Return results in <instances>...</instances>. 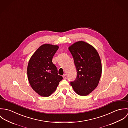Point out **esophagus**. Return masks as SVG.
<instances>
[{
    "label": "esophagus",
    "mask_w": 128,
    "mask_h": 128,
    "mask_svg": "<svg viewBox=\"0 0 128 128\" xmlns=\"http://www.w3.org/2000/svg\"><path fill=\"white\" fill-rule=\"evenodd\" d=\"M63 78L64 79H66V74H64L63 76Z\"/></svg>",
    "instance_id": "34e87169"
}]
</instances>
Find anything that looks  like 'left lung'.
Segmentation results:
<instances>
[{"instance_id": "8db88e82", "label": "left lung", "mask_w": 128, "mask_h": 128, "mask_svg": "<svg viewBox=\"0 0 128 128\" xmlns=\"http://www.w3.org/2000/svg\"><path fill=\"white\" fill-rule=\"evenodd\" d=\"M68 50L77 70V78L70 85L78 94L87 96L96 88L101 77L102 66L99 54L92 45L83 41L74 43Z\"/></svg>"}]
</instances>
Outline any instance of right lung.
Returning <instances> with one entry per match:
<instances>
[{
  "label": "right lung",
  "instance_id": "add662e5",
  "mask_svg": "<svg viewBox=\"0 0 128 128\" xmlns=\"http://www.w3.org/2000/svg\"><path fill=\"white\" fill-rule=\"evenodd\" d=\"M58 46L44 44L32 55L28 63L27 74L32 89L42 96H49L56 91L63 79L58 75L52 58Z\"/></svg>",
  "mask_w": 128,
  "mask_h": 128
}]
</instances>
